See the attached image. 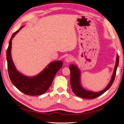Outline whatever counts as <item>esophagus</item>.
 <instances>
[{
  "mask_svg": "<svg viewBox=\"0 0 124 124\" xmlns=\"http://www.w3.org/2000/svg\"><path fill=\"white\" fill-rule=\"evenodd\" d=\"M73 59V58L72 56L69 55V56H68L65 58V61L67 62H68H68H71L72 61Z\"/></svg>",
  "mask_w": 124,
  "mask_h": 124,
  "instance_id": "34e87169",
  "label": "esophagus"
}]
</instances>
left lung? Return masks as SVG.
<instances>
[{"label": "left lung", "instance_id": "8db88e82", "mask_svg": "<svg viewBox=\"0 0 124 124\" xmlns=\"http://www.w3.org/2000/svg\"><path fill=\"white\" fill-rule=\"evenodd\" d=\"M119 64V56L117 54L116 64L110 81L103 90L99 92H93L83 88L81 85V71L76 65L71 64L69 66L70 70V84L72 89L76 96L85 99H94L100 96L107 91L113 85L116 76L117 69Z\"/></svg>", "mask_w": 124, "mask_h": 124}]
</instances>
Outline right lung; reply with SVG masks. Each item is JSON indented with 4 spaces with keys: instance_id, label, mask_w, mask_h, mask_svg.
I'll return each mask as SVG.
<instances>
[{
    "instance_id": "right-lung-1",
    "label": "right lung",
    "mask_w": 124,
    "mask_h": 124,
    "mask_svg": "<svg viewBox=\"0 0 124 124\" xmlns=\"http://www.w3.org/2000/svg\"><path fill=\"white\" fill-rule=\"evenodd\" d=\"M24 27L15 31L9 41L6 56L9 78L13 85L23 93L29 96H38L44 93L50 88L55 74L63 66L62 61L51 62L41 72L33 77L26 76L17 70L11 55L13 39Z\"/></svg>"
}]
</instances>
